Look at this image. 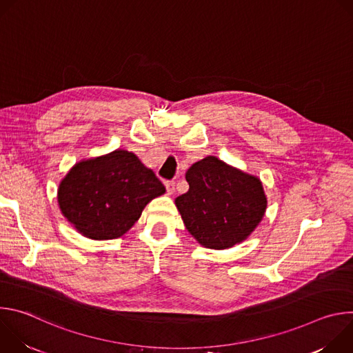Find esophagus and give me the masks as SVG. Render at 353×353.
Listing matches in <instances>:
<instances>
[{"label":"esophagus","mask_w":353,"mask_h":353,"mask_svg":"<svg viewBox=\"0 0 353 353\" xmlns=\"http://www.w3.org/2000/svg\"><path fill=\"white\" fill-rule=\"evenodd\" d=\"M165 187H166L168 194L172 195L174 192V190H176V183L172 181V180H168V181H165Z\"/></svg>","instance_id":"34e87169"}]
</instances>
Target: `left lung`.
I'll return each instance as SVG.
<instances>
[{
    "mask_svg": "<svg viewBox=\"0 0 353 353\" xmlns=\"http://www.w3.org/2000/svg\"><path fill=\"white\" fill-rule=\"evenodd\" d=\"M185 180L190 188L176 198V207L187 230L204 247L222 250L243 241L265 214L261 181L215 157L194 163Z\"/></svg>",
    "mask_w": 353,
    "mask_h": 353,
    "instance_id": "1",
    "label": "left lung"
}]
</instances>
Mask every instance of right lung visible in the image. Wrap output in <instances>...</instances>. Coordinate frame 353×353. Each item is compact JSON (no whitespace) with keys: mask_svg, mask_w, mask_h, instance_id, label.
Listing matches in <instances>:
<instances>
[{"mask_svg":"<svg viewBox=\"0 0 353 353\" xmlns=\"http://www.w3.org/2000/svg\"><path fill=\"white\" fill-rule=\"evenodd\" d=\"M165 191L132 152L117 149L77 163L59 187V205L79 233L110 240L130 230L149 201Z\"/></svg>","mask_w":353,"mask_h":353,"instance_id":"add662e5","label":"right lung"}]
</instances>
